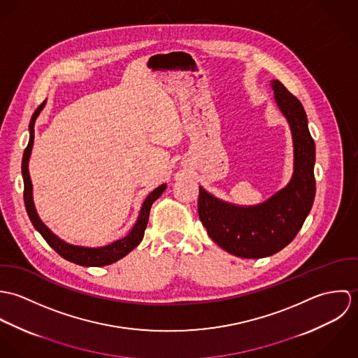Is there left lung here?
Returning <instances> with one entry per match:
<instances>
[{
  "label": "left lung",
  "instance_id": "1",
  "mask_svg": "<svg viewBox=\"0 0 358 358\" xmlns=\"http://www.w3.org/2000/svg\"><path fill=\"white\" fill-rule=\"evenodd\" d=\"M270 87L292 134L294 172L288 185L256 205L223 201L200 186L199 215L208 236L226 252L245 259L274 255L285 248L301 230L315 196V146L306 111L278 80H271Z\"/></svg>",
  "mask_w": 358,
  "mask_h": 358
}]
</instances>
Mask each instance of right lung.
<instances>
[{"label": "right lung", "mask_w": 358, "mask_h": 358, "mask_svg": "<svg viewBox=\"0 0 358 358\" xmlns=\"http://www.w3.org/2000/svg\"><path fill=\"white\" fill-rule=\"evenodd\" d=\"M45 103L47 101L41 103L31 117V121L29 125L30 139H29V145L23 153V159H22V175H23V183H24V194L23 196H24V205H26L27 215H29L34 229L44 237V240L50 244V247L53 248L62 257H64L66 260L73 262L80 266H85V267H101V266L111 264V263L120 260L121 257L128 255L132 250H135L141 244V241L143 240V236H145L148 222H149L150 208L154 201L166 189V183L154 189L153 192L146 197V200L143 201L142 208L139 210L135 224L132 226V229L129 230V233L125 237L115 240L103 247H83V245H74V244L66 243L64 240L57 237L51 229L40 219L36 205H34V200H33V183L30 179V172H29V161H30L31 149H33V143H34V124H36V120L40 115V113L44 110Z\"/></svg>", "instance_id": "1"}]
</instances>
